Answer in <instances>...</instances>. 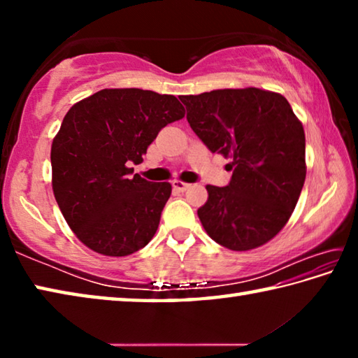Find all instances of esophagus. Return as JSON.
<instances>
[{
    "mask_svg": "<svg viewBox=\"0 0 358 358\" xmlns=\"http://www.w3.org/2000/svg\"><path fill=\"white\" fill-rule=\"evenodd\" d=\"M172 186H173V189L178 191V192H185L186 189H189V187H191V185L183 183V181H180V180H175Z\"/></svg>",
    "mask_w": 358,
    "mask_h": 358,
    "instance_id": "1",
    "label": "esophagus"
}]
</instances>
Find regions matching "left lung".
Instances as JSON below:
<instances>
[{"mask_svg":"<svg viewBox=\"0 0 358 358\" xmlns=\"http://www.w3.org/2000/svg\"><path fill=\"white\" fill-rule=\"evenodd\" d=\"M186 118L211 153L232 157L229 185L207 186L197 210L216 243L250 251L286 226L306 177L305 131L284 96L260 88L181 96Z\"/></svg>","mask_w":358,"mask_h":358,"instance_id":"left-lung-1","label":"left lung"}]
</instances>
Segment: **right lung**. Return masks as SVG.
<instances>
[{"label": "right lung", "instance_id": "obj_1", "mask_svg": "<svg viewBox=\"0 0 358 358\" xmlns=\"http://www.w3.org/2000/svg\"><path fill=\"white\" fill-rule=\"evenodd\" d=\"M185 117L172 94L101 90L69 108L52 143V187L72 232L102 256L147 246L172 192L129 169L169 123Z\"/></svg>", "mask_w": 358, "mask_h": 358}]
</instances>
